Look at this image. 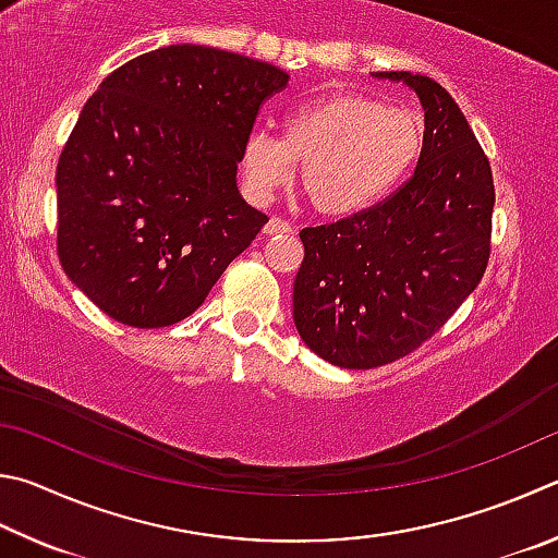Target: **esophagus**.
<instances>
[{
	"label": "esophagus",
	"mask_w": 558,
	"mask_h": 558,
	"mask_svg": "<svg viewBox=\"0 0 558 558\" xmlns=\"http://www.w3.org/2000/svg\"><path fill=\"white\" fill-rule=\"evenodd\" d=\"M264 232L267 234H281V232H291V225L287 220H281L274 215V218H269V222L264 225Z\"/></svg>",
	"instance_id": "esophagus-1"
}]
</instances>
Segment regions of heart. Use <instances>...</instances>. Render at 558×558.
I'll use <instances>...</instances> for the list:
<instances>
[{
    "instance_id": "b5f03b06",
    "label": "heart",
    "mask_w": 558,
    "mask_h": 558,
    "mask_svg": "<svg viewBox=\"0 0 558 558\" xmlns=\"http://www.w3.org/2000/svg\"><path fill=\"white\" fill-rule=\"evenodd\" d=\"M424 149V120L360 93H330L281 117V136L252 130L240 149L244 189L269 201L296 175L316 208L353 215L395 189Z\"/></svg>"
}]
</instances>
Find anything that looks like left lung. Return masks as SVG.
I'll return each mask as SVG.
<instances>
[{
	"mask_svg": "<svg viewBox=\"0 0 558 558\" xmlns=\"http://www.w3.org/2000/svg\"><path fill=\"white\" fill-rule=\"evenodd\" d=\"M402 81L424 107L414 175L383 203L299 232L294 324L330 365L369 369L432 338L481 284L490 259V161L446 87L418 73Z\"/></svg>",
	"mask_w": 558,
	"mask_h": 558,
	"instance_id": "1",
	"label": "left lung"
}]
</instances>
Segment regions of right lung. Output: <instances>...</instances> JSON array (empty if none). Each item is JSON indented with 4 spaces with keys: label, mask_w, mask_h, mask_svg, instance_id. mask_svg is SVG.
Returning a JSON list of instances; mask_svg holds the SVG:
<instances>
[{
    "label": "right lung",
    "mask_w": 558,
    "mask_h": 558,
    "mask_svg": "<svg viewBox=\"0 0 558 558\" xmlns=\"http://www.w3.org/2000/svg\"><path fill=\"white\" fill-rule=\"evenodd\" d=\"M287 71L175 44L117 68L85 102L56 169L58 259L132 328L191 316L269 218L238 191L244 136Z\"/></svg>",
    "instance_id": "obj_1"
}]
</instances>
